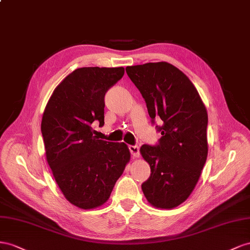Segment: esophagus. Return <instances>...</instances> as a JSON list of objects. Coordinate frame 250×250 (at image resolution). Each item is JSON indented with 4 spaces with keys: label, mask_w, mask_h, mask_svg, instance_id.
<instances>
[{
    "label": "esophagus",
    "mask_w": 250,
    "mask_h": 250,
    "mask_svg": "<svg viewBox=\"0 0 250 250\" xmlns=\"http://www.w3.org/2000/svg\"><path fill=\"white\" fill-rule=\"evenodd\" d=\"M130 152L133 157H139V146H130Z\"/></svg>",
    "instance_id": "1"
}]
</instances>
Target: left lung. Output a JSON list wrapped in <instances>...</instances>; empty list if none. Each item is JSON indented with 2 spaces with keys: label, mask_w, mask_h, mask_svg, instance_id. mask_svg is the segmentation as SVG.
Here are the masks:
<instances>
[{
  "label": "left lung",
  "mask_w": 250,
  "mask_h": 250,
  "mask_svg": "<svg viewBox=\"0 0 250 250\" xmlns=\"http://www.w3.org/2000/svg\"><path fill=\"white\" fill-rule=\"evenodd\" d=\"M145 98L152 123L161 132L158 145L140 153L151 167L141 188L155 208L169 209L194 190L208 158V112L197 89L182 71L167 62L125 68Z\"/></svg>",
  "instance_id": "obj_1"
}]
</instances>
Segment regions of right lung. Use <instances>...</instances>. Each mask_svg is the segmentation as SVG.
I'll return each instance as SVG.
<instances>
[{"instance_id": "obj_1", "label": "right lung", "mask_w": 250, "mask_h": 250, "mask_svg": "<svg viewBox=\"0 0 250 250\" xmlns=\"http://www.w3.org/2000/svg\"><path fill=\"white\" fill-rule=\"evenodd\" d=\"M125 68L74 70L55 88L42 114L41 131L47 162L67 200L92 209L108 201L130 161L124 142L98 139L92 124H104V95Z\"/></svg>"}]
</instances>
